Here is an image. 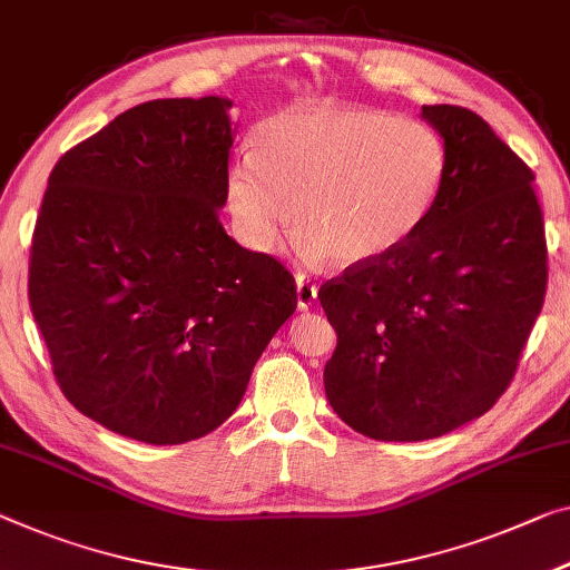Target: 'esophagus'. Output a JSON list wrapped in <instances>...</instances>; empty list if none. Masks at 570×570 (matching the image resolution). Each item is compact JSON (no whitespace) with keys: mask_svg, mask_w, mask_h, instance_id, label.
Returning a JSON list of instances; mask_svg holds the SVG:
<instances>
[{"mask_svg":"<svg viewBox=\"0 0 570 570\" xmlns=\"http://www.w3.org/2000/svg\"><path fill=\"white\" fill-rule=\"evenodd\" d=\"M295 287H297V308L308 311L311 305L315 303V297H318V287H315L311 279L303 277V275L295 277Z\"/></svg>","mask_w":570,"mask_h":570,"instance_id":"esophagus-1","label":"esophagus"}]
</instances>
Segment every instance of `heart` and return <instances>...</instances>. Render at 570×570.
<instances>
[{
    "label": "heart",
    "mask_w": 570,
    "mask_h": 570,
    "mask_svg": "<svg viewBox=\"0 0 570 570\" xmlns=\"http://www.w3.org/2000/svg\"><path fill=\"white\" fill-rule=\"evenodd\" d=\"M443 178V139L423 121L311 104L259 121L252 157L226 173V208L249 249H275L293 218L305 259L366 267L423 226Z\"/></svg>",
    "instance_id": "heart-1"
}]
</instances>
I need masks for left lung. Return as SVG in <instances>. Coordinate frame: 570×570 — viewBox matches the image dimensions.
<instances>
[{
	"mask_svg": "<svg viewBox=\"0 0 570 570\" xmlns=\"http://www.w3.org/2000/svg\"><path fill=\"white\" fill-rule=\"evenodd\" d=\"M445 178L397 252L321 285L336 331L323 370L334 413L374 441H428L484 415L510 387L548 285L542 212L524 165L479 114H420Z\"/></svg>",
	"mask_w": 570,
	"mask_h": 570,
	"instance_id": "1",
	"label": "left lung"
}]
</instances>
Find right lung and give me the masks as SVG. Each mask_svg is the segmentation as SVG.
Returning <instances> with one entry per match:
<instances>
[{"instance_id":"obj_1","label":"right lung","mask_w":570,"mask_h":570,"mask_svg":"<svg viewBox=\"0 0 570 570\" xmlns=\"http://www.w3.org/2000/svg\"><path fill=\"white\" fill-rule=\"evenodd\" d=\"M232 101L127 109L52 168L30 252V308L68 402L153 445L216 431L297 305L275 257L218 222Z\"/></svg>"}]
</instances>
